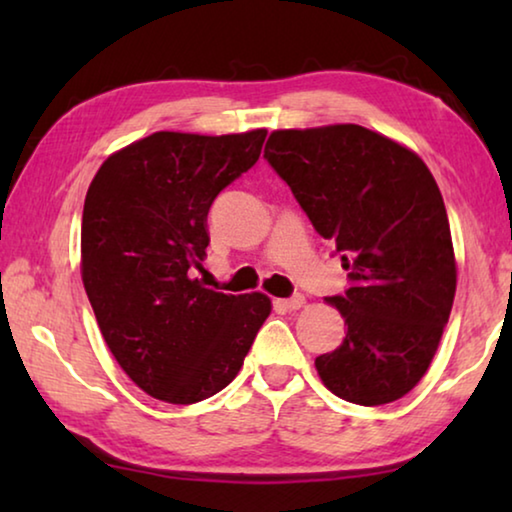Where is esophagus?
<instances>
[{"label":"esophagus","instance_id":"1","mask_svg":"<svg viewBox=\"0 0 512 512\" xmlns=\"http://www.w3.org/2000/svg\"><path fill=\"white\" fill-rule=\"evenodd\" d=\"M280 305H282L284 309H289V311H293V309H300L302 305H305V296H300V293H296V296L280 300Z\"/></svg>","mask_w":512,"mask_h":512}]
</instances>
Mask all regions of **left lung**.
<instances>
[{
	"mask_svg": "<svg viewBox=\"0 0 512 512\" xmlns=\"http://www.w3.org/2000/svg\"><path fill=\"white\" fill-rule=\"evenodd\" d=\"M264 158L350 271L343 296L327 298L348 334L316 357L320 379L352 404L400 400L427 372L456 293L452 232L431 171L357 124L275 131Z\"/></svg>",
	"mask_w": 512,
	"mask_h": 512,
	"instance_id": "1",
	"label": "left lung"
}]
</instances>
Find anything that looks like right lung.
<instances>
[{"label":"right lung","mask_w":512,"mask_h":512,"mask_svg":"<svg viewBox=\"0 0 512 512\" xmlns=\"http://www.w3.org/2000/svg\"><path fill=\"white\" fill-rule=\"evenodd\" d=\"M266 131H160L101 164L83 205L81 275L103 339L144 393L194 404L237 377L271 314L264 293L207 289V212L259 160Z\"/></svg>","instance_id":"add662e5"}]
</instances>
